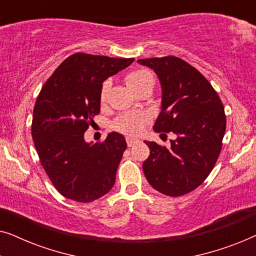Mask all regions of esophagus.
Returning a JSON list of instances; mask_svg holds the SVG:
<instances>
[{
  "label": "esophagus",
  "instance_id": "1",
  "mask_svg": "<svg viewBox=\"0 0 256 256\" xmlns=\"http://www.w3.org/2000/svg\"><path fill=\"white\" fill-rule=\"evenodd\" d=\"M126 141H127V146H135L136 143H138V141L136 138H126Z\"/></svg>",
  "mask_w": 256,
  "mask_h": 256
}]
</instances>
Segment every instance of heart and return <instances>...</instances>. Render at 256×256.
I'll list each match as a JSON object with an SVG mask.
<instances>
[{"instance_id":"1","label":"heart","mask_w":256,"mask_h":256,"mask_svg":"<svg viewBox=\"0 0 256 256\" xmlns=\"http://www.w3.org/2000/svg\"><path fill=\"white\" fill-rule=\"evenodd\" d=\"M126 84L130 88L132 92H138L143 87H154L155 85V76L148 70H136L128 73L126 76ZM108 82H104L102 88H101L100 99L101 101H104L108 94ZM148 122V118L143 113H129L118 116L116 120L114 121L113 127L115 130L124 132L126 135H138L142 132L144 126Z\"/></svg>"}]
</instances>
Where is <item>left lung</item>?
<instances>
[{
  "label": "left lung",
  "mask_w": 256,
  "mask_h": 256,
  "mask_svg": "<svg viewBox=\"0 0 256 256\" xmlns=\"http://www.w3.org/2000/svg\"><path fill=\"white\" fill-rule=\"evenodd\" d=\"M138 62L152 68L162 85V112L154 130L177 136L170 149L144 142L150 155L143 172L155 190L180 197L202 184L216 166L226 130L224 104L208 80L183 59L166 56Z\"/></svg>",
  "instance_id": "8db88e82"
}]
</instances>
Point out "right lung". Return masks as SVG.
<instances>
[{
    "instance_id": "right-lung-1",
    "label": "right lung",
    "mask_w": 256,
    "mask_h": 256,
    "mask_svg": "<svg viewBox=\"0 0 256 256\" xmlns=\"http://www.w3.org/2000/svg\"><path fill=\"white\" fill-rule=\"evenodd\" d=\"M134 62L78 52L56 68L34 107L31 134L42 166L59 194L90 202L110 192L127 143L110 132L90 144L84 134L100 113L102 82Z\"/></svg>"
}]
</instances>
